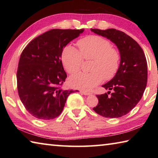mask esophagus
Segmentation results:
<instances>
[{
    "label": "esophagus",
    "mask_w": 158,
    "mask_h": 158,
    "mask_svg": "<svg viewBox=\"0 0 158 158\" xmlns=\"http://www.w3.org/2000/svg\"><path fill=\"white\" fill-rule=\"evenodd\" d=\"M80 93H82V94L85 95H89L90 94V92H89V91H85V90H81V91H80Z\"/></svg>",
    "instance_id": "obj_1"
}]
</instances>
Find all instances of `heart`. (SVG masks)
<instances>
[{
  "label": "heart",
  "mask_w": 158,
  "mask_h": 158,
  "mask_svg": "<svg viewBox=\"0 0 158 158\" xmlns=\"http://www.w3.org/2000/svg\"><path fill=\"white\" fill-rule=\"evenodd\" d=\"M79 52L72 46H67L62 53V62L68 73L80 71L84 59L92 60L89 73H79L70 77L72 86L90 89L100 84L103 79L110 80L118 70L121 55L112 47L107 39L100 35H89L77 42Z\"/></svg>",
  "instance_id": "heart-1"
}]
</instances>
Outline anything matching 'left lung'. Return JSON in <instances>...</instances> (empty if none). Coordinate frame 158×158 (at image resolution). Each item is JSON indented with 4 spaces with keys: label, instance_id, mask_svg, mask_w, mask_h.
Instances as JSON below:
<instances>
[{
    "label": "left lung",
    "instance_id": "8db88e82",
    "mask_svg": "<svg viewBox=\"0 0 158 158\" xmlns=\"http://www.w3.org/2000/svg\"><path fill=\"white\" fill-rule=\"evenodd\" d=\"M91 31L113 42L121 55L116 75L102 85L109 91L96 95L98 104L93 109L106 118L121 117L137 105L146 89L148 72L145 54L135 40L121 31L91 28Z\"/></svg>",
    "mask_w": 158,
    "mask_h": 158
}]
</instances>
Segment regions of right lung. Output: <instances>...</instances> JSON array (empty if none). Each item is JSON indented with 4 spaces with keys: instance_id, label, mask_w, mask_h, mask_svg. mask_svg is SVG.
Segmentation results:
<instances>
[{
    "instance_id": "obj_1",
    "label": "right lung",
    "mask_w": 158,
    "mask_h": 158,
    "mask_svg": "<svg viewBox=\"0 0 158 158\" xmlns=\"http://www.w3.org/2000/svg\"><path fill=\"white\" fill-rule=\"evenodd\" d=\"M84 29H52L33 40L21 53L17 73L21 102L32 116L51 120L63 111L67 98L77 90H63L67 78L63 48Z\"/></svg>"
}]
</instances>
